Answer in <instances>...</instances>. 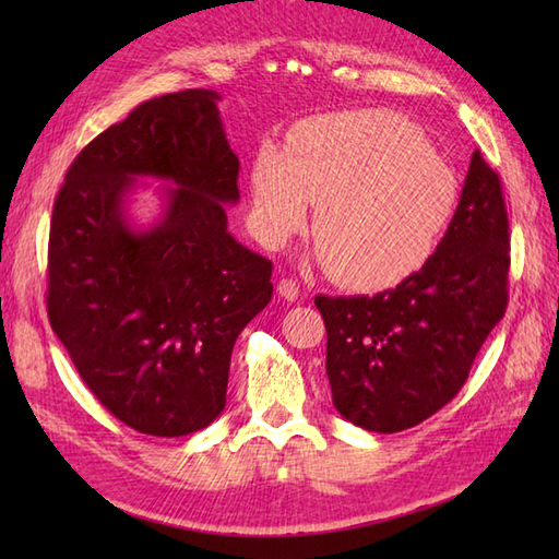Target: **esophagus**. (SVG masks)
<instances>
[{"mask_svg":"<svg viewBox=\"0 0 559 559\" xmlns=\"http://www.w3.org/2000/svg\"><path fill=\"white\" fill-rule=\"evenodd\" d=\"M276 290L283 300H290V302L298 300V295H300V286L293 278H281Z\"/></svg>","mask_w":559,"mask_h":559,"instance_id":"34e87169","label":"esophagus"}]
</instances>
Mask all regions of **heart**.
Instances as JSON below:
<instances>
[{"label":"heart","mask_w":559,"mask_h":559,"mask_svg":"<svg viewBox=\"0 0 559 559\" xmlns=\"http://www.w3.org/2000/svg\"><path fill=\"white\" fill-rule=\"evenodd\" d=\"M456 177L408 120L382 110L300 124L288 153L252 163L257 230L271 247L300 233L319 204V259L343 286L374 290L432 257L456 209Z\"/></svg>","instance_id":"b5f03b06"}]
</instances>
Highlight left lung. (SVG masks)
Segmentation results:
<instances>
[{"label":"left lung","instance_id":"8db88e82","mask_svg":"<svg viewBox=\"0 0 559 559\" xmlns=\"http://www.w3.org/2000/svg\"><path fill=\"white\" fill-rule=\"evenodd\" d=\"M507 283L502 182L476 151L454 218L420 271L372 298H314L336 411L362 430L391 435L447 406L504 317Z\"/></svg>","mask_w":559,"mask_h":559}]
</instances>
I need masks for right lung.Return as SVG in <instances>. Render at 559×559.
<instances>
[{"label": "right lung", "mask_w": 559, "mask_h": 559, "mask_svg": "<svg viewBox=\"0 0 559 559\" xmlns=\"http://www.w3.org/2000/svg\"><path fill=\"white\" fill-rule=\"evenodd\" d=\"M216 91L151 98L69 165L47 245V317L93 396L153 437H182L225 408L240 331L271 300V261L228 233L240 160ZM136 176L175 183L164 218L134 231Z\"/></svg>", "instance_id": "right-lung-1"}]
</instances>
